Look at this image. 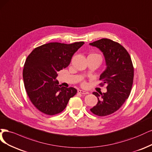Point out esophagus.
I'll list each match as a JSON object with an SVG mask.
<instances>
[{
  "label": "esophagus",
  "instance_id": "34e87169",
  "mask_svg": "<svg viewBox=\"0 0 152 152\" xmlns=\"http://www.w3.org/2000/svg\"><path fill=\"white\" fill-rule=\"evenodd\" d=\"M77 92L80 93V94H83V95H86V94H88L89 93L88 91H84V90H77Z\"/></svg>",
  "mask_w": 152,
  "mask_h": 152
}]
</instances>
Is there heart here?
<instances>
[{
  "instance_id": "b5f03b06",
  "label": "heart",
  "mask_w": 152,
  "mask_h": 152,
  "mask_svg": "<svg viewBox=\"0 0 152 152\" xmlns=\"http://www.w3.org/2000/svg\"><path fill=\"white\" fill-rule=\"evenodd\" d=\"M90 55H97V54H95V53H91Z\"/></svg>"
}]
</instances>
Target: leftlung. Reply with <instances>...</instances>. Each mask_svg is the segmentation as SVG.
<instances>
[{"instance_id": "8db88e82", "label": "left lung", "mask_w": 152, "mask_h": 152, "mask_svg": "<svg viewBox=\"0 0 152 152\" xmlns=\"http://www.w3.org/2000/svg\"><path fill=\"white\" fill-rule=\"evenodd\" d=\"M99 48L104 56L106 69L100 76V80L107 84L106 93L100 95L94 92L98 99L97 104L90 109L99 116H106L118 110L130 95L134 77V67L131 57L125 48L110 39L102 38L90 43Z\"/></svg>"}]
</instances>
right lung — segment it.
<instances>
[{
    "label": "right lung",
    "mask_w": 152,
    "mask_h": 152,
    "mask_svg": "<svg viewBox=\"0 0 152 152\" xmlns=\"http://www.w3.org/2000/svg\"><path fill=\"white\" fill-rule=\"evenodd\" d=\"M83 42L65 44L52 42L35 48L26 58L23 77L24 88L32 104L47 115L64 110L77 90L58 85L57 72L69 65Z\"/></svg>",
    "instance_id": "1"
}]
</instances>
